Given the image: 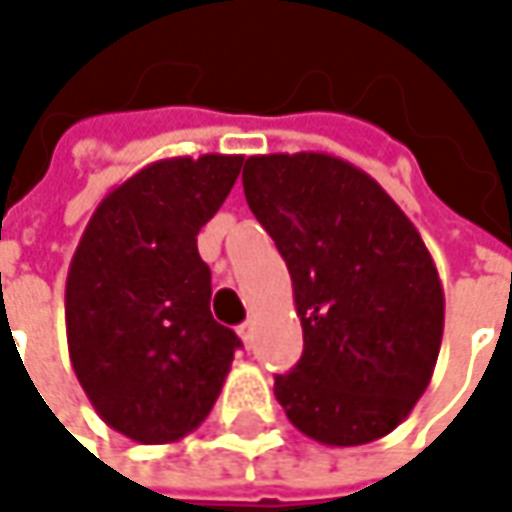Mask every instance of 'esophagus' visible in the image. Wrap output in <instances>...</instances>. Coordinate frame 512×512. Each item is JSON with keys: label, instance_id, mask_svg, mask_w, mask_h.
I'll use <instances>...</instances> for the list:
<instances>
[{"label": "esophagus", "instance_id": "obj_1", "mask_svg": "<svg viewBox=\"0 0 512 512\" xmlns=\"http://www.w3.org/2000/svg\"><path fill=\"white\" fill-rule=\"evenodd\" d=\"M239 336H242V342L250 347V342H253V322H245V325L239 327Z\"/></svg>", "mask_w": 512, "mask_h": 512}]
</instances>
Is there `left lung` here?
Segmentation results:
<instances>
[{"label":"left lung","instance_id":"8db88e82","mask_svg":"<svg viewBox=\"0 0 512 512\" xmlns=\"http://www.w3.org/2000/svg\"><path fill=\"white\" fill-rule=\"evenodd\" d=\"M242 185L302 319V359L273 384L287 419L327 447L382 439L422 399L442 347V279L419 230L330 153L247 156Z\"/></svg>","mask_w":512,"mask_h":512}]
</instances>
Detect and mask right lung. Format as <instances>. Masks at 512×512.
<instances>
[{
    "label": "right lung",
    "instance_id": "obj_1",
    "mask_svg": "<svg viewBox=\"0 0 512 512\" xmlns=\"http://www.w3.org/2000/svg\"><path fill=\"white\" fill-rule=\"evenodd\" d=\"M245 156H173L136 170L93 210L70 259L73 373L102 422L133 442H179L222 393L239 339L210 313L196 236Z\"/></svg>",
    "mask_w": 512,
    "mask_h": 512
}]
</instances>
